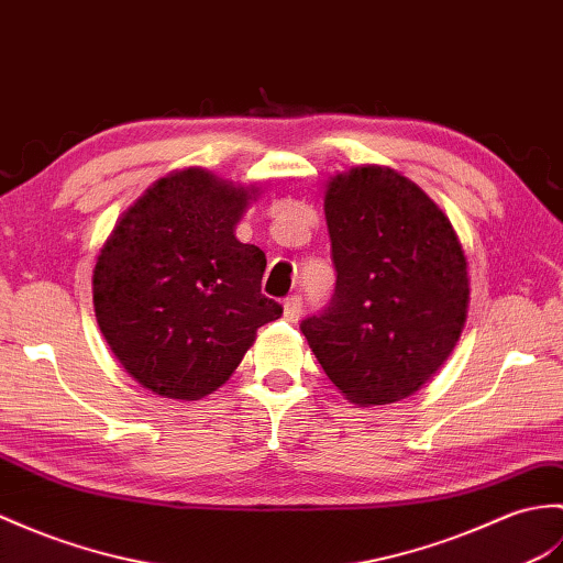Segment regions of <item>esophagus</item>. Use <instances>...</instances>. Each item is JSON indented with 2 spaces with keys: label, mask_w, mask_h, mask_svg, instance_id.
Segmentation results:
<instances>
[{
  "label": "esophagus",
  "mask_w": 563,
  "mask_h": 563,
  "mask_svg": "<svg viewBox=\"0 0 563 563\" xmlns=\"http://www.w3.org/2000/svg\"><path fill=\"white\" fill-rule=\"evenodd\" d=\"M283 317L287 321H292V323L299 321V317H302V297H299V295L287 297L283 302Z\"/></svg>",
  "instance_id": "34e87169"
}]
</instances>
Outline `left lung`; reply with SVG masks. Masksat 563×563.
Masks as SVG:
<instances>
[{"label": "left lung", "mask_w": 563, "mask_h": 563, "mask_svg": "<svg viewBox=\"0 0 563 563\" xmlns=\"http://www.w3.org/2000/svg\"><path fill=\"white\" fill-rule=\"evenodd\" d=\"M323 213L335 295L299 329L350 402L408 398L451 357L465 329L470 278L459 234L424 189L384 165L333 175Z\"/></svg>", "instance_id": "1"}]
</instances>
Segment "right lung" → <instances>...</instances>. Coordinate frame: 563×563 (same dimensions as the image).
<instances>
[{
  "label": "right lung",
  "instance_id": "1",
  "mask_svg": "<svg viewBox=\"0 0 563 563\" xmlns=\"http://www.w3.org/2000/svg\"><path fill=\"white\" fill-rule=\"evenodd\" d=\"M258 187L175 169L114 222L93 268L100 333L126 374L173 400H199L240 367L283 307L261 295L266 254L234 228Z\"/></svg>",
  "mask_w": 563,
  "mask_h": 563
}]
</instances>
